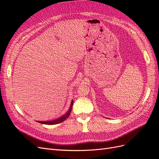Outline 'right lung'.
<instances>
[{
	"label": "right lung",
	"mask_w": 159,
	"mask_h": 159,
	"mask_svg": "<svg viewBox=\"0 0 159 159\" xmlns=\"http://www.w3.org/2000/svg\"><path fill=\"white\" fill-rule=\"evenodd\" d=\"M73 103H74V102H73V100H72L71 102V104H70V107L68 111H67L64 115H62V116L60 117L59 118L54 119V120H51V121H36L38 123H42V124H45V125H56V124H58V123H60L61 122H63V121H65V120L67 118H68L70 116V112H71V111L72 105H73Z\"/></svg>",
	"instance_id": "add662e5"
}]
</instances>
